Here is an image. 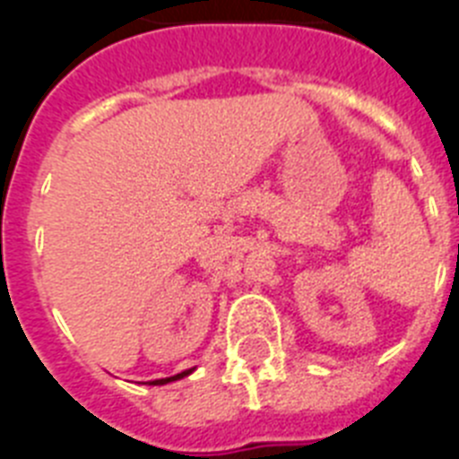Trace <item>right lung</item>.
I'll list each match as a JSON object with an SVG mask.
<instances>
[{"instance_id":"1","label":"right lung","mask_w":459,"mask_h":459,"mask_svg":"<svg viewBox=\"0 0 459 459\" xmlns=\"http://www.w3.org/2000/svg\"><path fill=\"white\" fill-rule=\"evenodd\" d=\"M195 371V367L194 368H186V371H182V373H177V376H170V378H158V380H149V385H168V383H175V380H182V378H186V376H191V373Z\"/></svg>"}]
</instances>
